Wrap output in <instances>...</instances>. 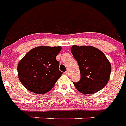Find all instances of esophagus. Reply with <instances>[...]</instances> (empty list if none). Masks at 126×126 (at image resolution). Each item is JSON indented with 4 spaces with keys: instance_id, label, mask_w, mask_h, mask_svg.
Wrapping results in <instances>:
<instances>
[{
    "instance_id": "obj_1",
    "label": "esophagus",
    "mask_w": 126,
    "mask_h": 126,
    "mask_svg": "<svg viewBox=\"0 0 126 126\" xmlns=\"http://www.w3.org/2000/svg\"><path fill=\"white\" fill-rule=\"evenodd\" d=\"M69 71H65V74H66V75H69Z\"/></svg>"
}]
</instances>
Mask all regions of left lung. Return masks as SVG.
Masks as SVG:
<instances>
[{
  "label": "left lung",
  "mask_w": 126,
  "mask_h": 126,
  "mask_svg": "<svg viewBox=\"0 0 126 126\" xmlns=\"http://www.w3.org/2000/svg\"><path fill=\"white\" fill-rule=\"evenodd\" d=\"M71 53L78 63L81 79L73 83L83 94H92L107 84L111 73V64L104 53L92 46L71 47Z\"/></svg>",
  "instance_id": "left-lung-1"
}]
</instances>
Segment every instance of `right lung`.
<instances>
[{
	"mask_svg": "<svg viewBox=\"0 0 126 126\" xmlns=\"http://www.w3.org/2000/svg\"><path fill=\"white\" fill-rule=\"evenodd\" d=\"M62 47L40 46L29 51L19 62V81L28 90L44 94L53 87L62 72L56 57Z\"/></svg>",
	"mask_w": 126,
	"mask_h": 126,
	"instance_id": "obj_1",
	"label": "right lung"
}]
</instances>
